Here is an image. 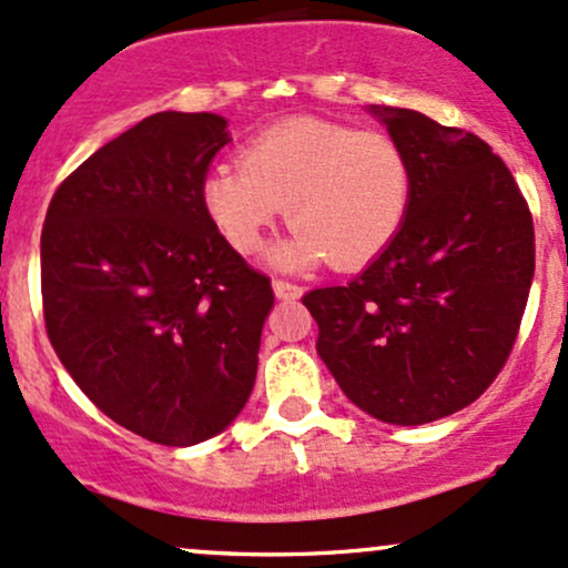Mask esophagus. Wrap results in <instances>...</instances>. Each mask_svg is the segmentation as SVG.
I'll list each match as a JSON object with an SVG mask.
<instances>
[{
	"mask_svg": "<svg viewBox=\"0 0 568 568\" xmlns=\"http://www.w3.org/2000/svg\"><path fill=\"white\" fill-rule=\"evenodd\" d=\"M272 288H274V296H277V298H298L304 294L302 285L288 283V280H274Z\"/></svg>",
	"mask_w": 568,
	"mask_h": 568,
	"instance_id": "34e87169",
	"label": "esophagus"
}]
</instances>
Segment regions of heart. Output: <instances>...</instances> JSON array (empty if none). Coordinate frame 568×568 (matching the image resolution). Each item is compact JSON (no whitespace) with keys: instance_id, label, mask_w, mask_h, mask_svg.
Segmentation results:
<instances>
[{"instance_id":"1","label":"heart","mask_w":568,"mask_h":568,"mask_svg":"<svg viewBox=\"0 0 568 568\" xmlns=\"http://www.w3.org/2000/svg\"><path fill=\"white\" fill-rule=\"evenodd\" d=\"M413 170L398 142L377 129L323 118H288L255 134L240 161L204 174L202 204L229 247L251 255L288 204L291 240L274 253L285 266L364 270L402 232Z\"/></svg>"}]
</instances>
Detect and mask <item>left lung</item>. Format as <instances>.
<instances>
[{"label": "left lung", "mask_w": 568, "mask_h": 568, "mask_svg": "<svg viewBox=\"0 0 568 568\" xmlns=\"http://www.w3.org/2000/svg\"><path fill=\"white\" fill-rule=\"evenodd\" d=\"M413 170L402 232L347 285L302 298L317 355L355 407L396 426L458 413L513 353L534 280V221L477 134L379 108Z\"/></svg>", "instance_id": "8db88e82"}]
</instances>
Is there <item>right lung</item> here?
<instances>
[{"label": "right lung", "instance_id": "right-lung-1", "mask_svg": "<svg viewBox=\"0 0 568 568\" xmlns=\"http://www.w3.org/2000/svg\"><path fill=\"white\" fill-rule=\"evenodd\" d=\"M229 142L213 112H155L59 185L40 245L42 315L78 388L118 426L189 447L251 396L264 272L223 242L202 180Z\"/></svg>", "mask_w": 568, "mask_h": 568}]
</instances>
